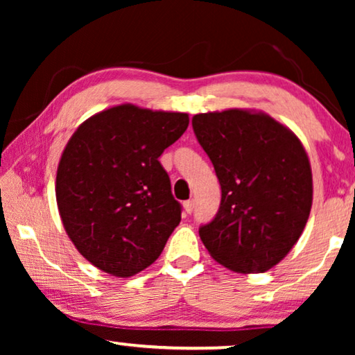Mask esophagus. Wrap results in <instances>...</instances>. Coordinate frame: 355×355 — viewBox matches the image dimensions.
I'll use <instances>...</instances> for the list:
<instances>
[{
  "label": "esophagus",
  "instance_id": "34e87169",
  "mask_svg": "<svg viewBox=\"0 0 355 355\" xmlns=\"http://www.w3.org/2000/svg\"><path fill=\"white\" fill-rule=\"evenodd\" d=\"M193 205H196V202H193V200L184 202V210H186L187 213H191L193 210Z\"/></svg>",
  "mask_w": 355,
  "mask_h": 355
}]
</instances>
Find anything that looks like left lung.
I'll use <instances>...</instances> for the list:
<instances>
[{"label":"left lung","instance_id":"left-lung-1","mask_svg":"<svg viewBox=\"0 0 355 355\" xmlns=\"http://www.w3.org/2000/svg\"><path fill=\"white\" fill-rule=\"evenodd\" d=\"M192 128L221 186L220 210L198 230L203 245L237 273L268 271L299 241L312 208V168L302 142L254 110L196 114Z\"/></svg>","mask_w":355,"mask_h":355}]
</instances>
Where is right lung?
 Returning <instances> with one entry per match:
<instances>
[{
	"label": "right lung",
	"mask_w": 355,
	"mask_h": 355,
	"mask_svg": "<svg viewBox=\"0 0 355 355\" xmlns=\"http://www.w3.org/2000/svg\"><path fill=\"white\" fill-rule=\"evenodd\" d=\"M187 125V113L124 103L72 134L58 164V210L72 244L98 270L129 278L163 252L181 205L158 158Z\"/></svg>",
	"instance_id": "add662e5"
}]
</instances>
